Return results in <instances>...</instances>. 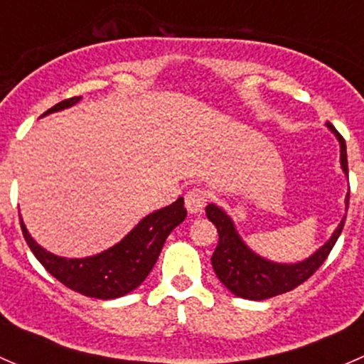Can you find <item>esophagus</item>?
Wrapping results in <instances>:
<instances>
[{
	"instance_id": "34e87169",
	"label": "esophagus",
	"mask_w": 364,
	"mask_h": 364,
	"mask_svg": "<svg viewBox=\"0 0 364 364\" xmlns=\"http://www.w3.org/2000/svg\"><path fill=\"white\" fill-rule=\"evenodd\" d=\"M205 200H208V196L203 188H192L186 192L185 196V208L188 209V213H199L203 211L205 205Z\"/></svg>"
}]
</instances>
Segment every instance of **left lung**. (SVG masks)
I'll use <instances>...</instances> for the list:
<instances>
[{"mask_svg": "<svg viewBox=\"0 0 364 364\" xmlns=\"http://www.w3.org/2000/svg\"><path fill=\"white\" fill-rule=\"evenodd\" d=\"M326 127L340 141V164L345 174L348 176L347 146H345L343 137L336 132V128L331 123H326ZM345 204L348 208V193L345 197ZM205 215H208L209 222L215 223L216 230H218V245H216L215 253L211 257V264L216 277L232 294L253 301L269 299V297L284 294V292L292 291L297 285L306 282L322 266V262L328 259L329 252L335 247L345 223L343 216V220L336 227L328 243L318 248L308 259L296 264H278L266 260L264 257L252 252L237 234L230 216L225 215V211L220 209L218 205L209 204L205 208Z\"/></svg>", "mask_w": 364, "mask_h": 364, "instance_id": "left-lung-1", "label": "left lung"}]
</instances>
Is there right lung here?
Masks as SVG:
<instances>
[{"label":"right lung","mask_w":364,"mask_h":364,"mask_svg":"<svg viewBox=\"0 0 364 364\" xmlns=\"http://www.w3.org/2000/svg\"><path fill=\"white\" fill-rule=\"evenodd\" d=\"M80 97L68 98L50 107L46 114L72 107ZM185 200L179 197L176 203L151 213L137 223L117 245L98 255L86 259H65L43 250L31 236L21 220L23 236L43 267L56 280L72 291L97 299H114L137 289L159 259L161 247L168 234L185 220Z\"/></svg>","instance_id":"obj_1"}]
</instances>
